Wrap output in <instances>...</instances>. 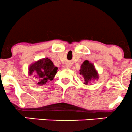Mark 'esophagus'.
<instances>
[{
	"mask_svg": "<svg viewBox=\"0 0 132 132\" xmlns=\"http://www.w3.org/2000/svg\"><path fill=\"white\" fill-rule=\"evenodd\" d=\"M70 66H70V65H67V66H66V68H70Z\"/></svg>",
	"mask_w": 132,
	"mask_h": 132,
	"instance_id": "34e87169",
	"label": "esophagus"
}]
</instances>
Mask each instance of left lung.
Returning a JSON list of instances; mask_svg holds the SVG:
<instances>
[{
  "label": "left lung",
  "instance_id": "1",
  "mask_svg": "<svg viewBox=\"0 0 132 132\" xmlns=\"http://www.w3.org/2000/svg\"><path fill=\"white\" fill-rule=\"evenodd\" d=\"M80 74L84 77L85 85H88L94 80H98L99 75L92 63L86 60L81 65Z\"/></svg>",
  "mask_w": 132,
  "mask_h": 132
}]
</instances>
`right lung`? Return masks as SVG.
<instances>
[{
    "label": "right lung",
    "instance_id": "obj_1",
    "mask_svg": "<svg viewBox=\"0 0 132 132\" xmlns=\"http://www.w3.org/2000/svg\"><path fill=\"white\" fill-rule=\"evenodd\" d=\"M29 74H35L34 77L38 80V85H44L48 80H52L57 72L52 61L48 58L40 59L29 66Z\"/></svg>",
    "mask_w": 132,
    "mask_h": 132
}]
</instances>
